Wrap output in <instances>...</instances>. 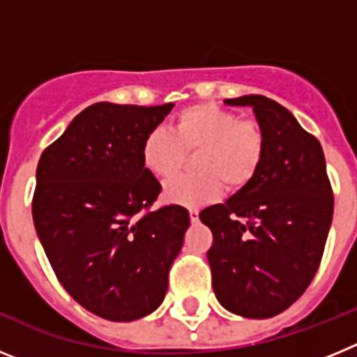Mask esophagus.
<instances>
[{
  "mask_svg": "<svg viewBox=\"0 0 357 357\" xmlns=\"http://www.w3.org/2000/svg\"><path fill=\"white\" fill-rule=\"evenodd\" d=\"M198 209H189V218H191V222L197 223L198 222Z\"/></svg>",
  "mask_w": 357,
  "mask_h": 357,
  "instance_id": "1",
  "label": "esophagus"
}]
</instances>
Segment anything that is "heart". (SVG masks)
Masks as SVG:
<instances>
[{"label": "heart", "instance_id": "obj_1", "mask_svg": "<svg viewBox=\"0 0 357 357\" xmlns=\"http://www.w3.org/2000/svg\"><path fill=\"white\" fill-rule=\"evenodd\" d=\"M197 151L198 173L176 176L164 185V198L184 207L207 206L222 197L223 188L239 191L255 178L264 159V134L255 121L214 103L181 110L172 132L155 128L141 144L143 166L159 178H169Z\"/></svg>", "mask_w": 357, "mask_h": 357}]
</instances>
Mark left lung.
Masks as SVG:
<instances>
[{
	"label": "left lung",
	"instance_id": "1",
	"mask_svg": "<svg viewBox=\"0 0 357 357\" xmlns=\"http://www.w3.org/2000/svg\"><path fill=\"white\" fill-rule=\"evenodd\" d=\"M252 107L264 134L254 181L200 213L218 302L245 318L282 313L311 284L333 222L334 197L314 135L286 107L261 94L225 100Z\"/></svg>",
	"mask_w": 357,
	"mask_h": 357
}]
</instances>
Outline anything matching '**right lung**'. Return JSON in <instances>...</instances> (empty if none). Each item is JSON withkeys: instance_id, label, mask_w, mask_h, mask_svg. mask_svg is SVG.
<instances>
[{"instance_id": "obj_1", "label": "right lung", "mask_w": 357, "mask_h": 357, "mask_svg": "<svg viewBox=\"0 0 357 357\" xmlns=\"http://www.w3.org/2000/svg\"><path fill=\"white\" fill-rule=\"evenodd\" d=\"M172 109L94 103L37 164L31 214L40 245L66 291L105 320L155 311L184 243L188 209H150L162 188L141 159L146 134Z\"/></svg>"}]
</instances>
